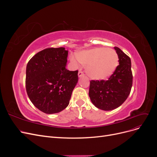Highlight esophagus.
<instances>
[{
	"label": "esophagus",
	"instance_id": "34e87169",
	"mask_svg": "<svg viewBox=\"0 0 157 157\" xmlns=\"http://www.w3.org/2000/svg\"><path fill=\"white\" fill-rule=\"evenodd\" d=\"M78 77H83V76L84 75V73L82 72V71L81 70H80V71H78Z\"/></svg>",
	"mask_w": 157,
	"mask_h": 157
}]
</instances>
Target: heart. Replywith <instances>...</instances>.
Wrapping results in <instances>:
<instances>
[{"mask_svg": "<svg viewBox=\"0 0 157 157\" xmlns=\"http://www.w3.org/2000/svg\"><path fill=\"white\" fill-rule=\"evenodd\" d=\"M76 58L80 63L86 65L87 75L95 80L105 79L110 77L118 65V56L115 50L103 47L78 52ZM71 61L75 63L73 57Z\"/></svg>", "mask_w": 157, "mask_h": 157, "instance_id": "obj_1", "label": "heart"}]
</instances>
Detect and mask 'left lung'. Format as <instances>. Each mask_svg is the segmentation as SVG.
<instances>
[{
  "mask_svg": "<svg viewBox=\"0 0 157 157\" xmlns=\"http://www.w3.org/2000/svg\"><path fill=\"white\" fill-rule=\"evenodd\" d=\"M119 65L107 80H92L89 96L94 105L104 111L115 109L124 103L130 93L133 76L131 59L119 48L115 47Z\"/></svg>",
  "mask_w": 157,
  "mask_h": 157,
  "instance_id": "obj_1",
  "label": "left lung"
}]
</instances>
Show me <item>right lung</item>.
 I'll return each instance as SVG.
<instances>
[{
  "instance_id": "obj_1",
  "label": "right lung",
  "mask_w": 157,
  "mask_h": 157,
  "mask_svg": "<svg viewBox=\"0 0 157 157\" xmlns=\"http://www.w3.org/2000/svg\"><path fill=\"white\" fill-rule=\"evenodd\" d=\"M68 51L48 48L38 52L26 68V91L31 101L46 114L63 111L69 103L78 82V70L65 68Z\"/></svg>"
}]
</instances>
